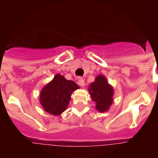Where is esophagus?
Here are the masks:
<instances>
[{"mask_svg": "<svg viewBox=\"0 0 158 158\" xmlns=\"http://www.w3.org/2000/svg\"><path fill=\"white\" fill-rule=\"evenodd\" d=\"M78 84H79L80 86L83 87L85 85V80L83 79H79V81H78Z\"/></svg>", "mask_w": 158, "mask_h": 158, "instance_id": "34e87169", "label": "esophagus"}]
</instances>
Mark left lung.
Returning <instances> with one entry per match:
<instances>
[{
    "label": "left lung",
    "instance_id": "1",
    "mask_svg": "<svg viewBox=\"0 0 158 158\" xmlns=\"http://www.w3.org/2000/svg\"><path fill=\"white\" fill-rule=\"evenodd\" d=\"M89 92L92 101L95 102V109L100 112H105L109 109L113 102L114 90L107 79L102 75H98L95 82L89 85Z\"/></svg>",
    "mask_w": 158,
    "mask_h": 158
}]
</instances>
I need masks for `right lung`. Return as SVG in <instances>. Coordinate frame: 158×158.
Segmentation results:
<instances>
[{
	"instance_id": "obj_1",
	"label": "right lung",
	"mask_w": 158,
	"mask_h": 158,
	"mask_svg": "<svg viewBox=\"0 0 158 158\" xmlns=\"http://www.w3.org/2000/svg\"><path fill=\"white\" fill-rule=\"evenodd\" d=\"M78 89L79 86L73 81L56 74L41 91L40 102L49 114L60 115L67 109L72 93Z\"/></svg>"
}]
</instances>
